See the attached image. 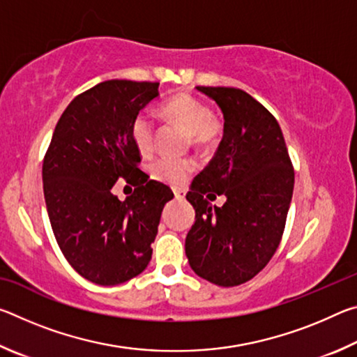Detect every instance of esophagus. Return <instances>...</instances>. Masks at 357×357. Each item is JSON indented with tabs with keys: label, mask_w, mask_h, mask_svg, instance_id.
<instances>
[{
	"label": "esophagus",
	"mask_w": 357,
	"mask_h": 357,
	"mask_svg": "<svg viewBox=\"0 0 357 357\" xmlns=\"http://www.w3.org/2000/svg\"><path fill=\"white\" fill-rule=\"evenodd\" d=\"M174 198H176V200H184L185 192L184 190H174Z\"/></svg>",
	"instance_id": "esophagus-1"
}]
</instances>
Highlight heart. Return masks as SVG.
<instances>
[{
    "mask_svg": "<svg viewBox=\"0 0 357 357\" xmlns=\"http://www.w3.org/2000/svg\"><path fill=\"white\" fill-rule=\"evenodd\" d=\"M162 114L189 135L193 146L206 149L219 140L222 132L220 121L214 118L209 107L195 96L187 93L174 94L162 105ZM132 140L143 155L153 153L154 123L149 114H137L132 123ZM193 168H195V162L190 159L160 157L151 164L149 172L155 181L178 187L185 183Z\"/></svg>",
    "mask_w": 357,
    "mask_h": 357,
    "instance_id": "obj_1",
    "label": "heart"
}]
</instances>
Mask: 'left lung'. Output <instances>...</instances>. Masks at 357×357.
I'll use <instances>...</instances> for the list:
<instances>
[{
  "mask_svg": "<svg viewBox=\"0 0 357 357\" xmlns=\"http://www.w3.org/2000/svg\"><path fill=\"white\" fill-rule=\"evenodd\" d=\"M223 113V137L185 198L195 223L185 238L193 273L219 287L253 279L280 244L294 170L277 119L243 89L197 86ZM217 195L227 198L213 207Z\"/></svg>",
  "mask_w": 357,
  "mask_h": 357,
  "instance_id": "left-lung-1",
  "label": "left lung"
}]
</instances>
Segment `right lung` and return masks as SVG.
I'll return each instance as SVG.
<instances>
[{
	"label": "right lung",
	"mask_w": 357,
	"mask_h": 357,
	"mask_svg": "<svg viewBox=\"0 0 357 357\" xmlns=\"http://www.w3.org/2000/svg\"><path fill=\"white\" fill-rule=\"evenodd\" d=\"M159 96V83L107 80L78 94L59 118L48 146L42 183L53 234L69 264L84 279L110 287L146 269L168 185L138 168L132 123ZM118 178L136 187L121 202Z\"/></svg>",
	"instance_id": "right-lung-1"
}]
</instances>
